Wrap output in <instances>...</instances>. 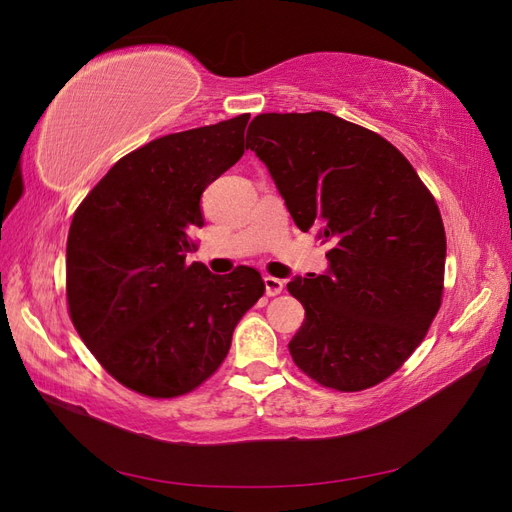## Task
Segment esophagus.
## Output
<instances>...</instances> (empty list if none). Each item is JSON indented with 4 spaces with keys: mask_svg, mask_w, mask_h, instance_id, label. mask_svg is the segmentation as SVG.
<instances>
[{
    "mask_svg": "<svg viewBox=\"0 0 512 512\" xmlns=\"http://www.w3.org/2000/svg\"><path fill=\"white\" fill-rule=\"evenodd\" d=\"M265 288H267V297H277V294L284 290V280H280V277L267 275L265 277Z\"/></svg>",
    "mask_w": 512,
    "mask_h": 512,
    "instance_id": "obj_1",
    "label": "esophagus"
}]
</instances>
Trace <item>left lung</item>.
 Returning a JSON list of instances; mask_svg holds the SVG:
<instances>
[{
	"label": "left lung",
	"instance_id": "1",
	"mask_svg": "<svg viewBox=\"0 0 512 512\" xmlns=\"http://www.w3.org/2000/svg\"><path fill=\"white\" fill-rule=\"evenodd\" d=\"M247 149L294 224L331 243L327 271L288 282L305 307L292 361L337 391L389 378L440 309L446 237L436 200L389 141L324 111L258 115Z\"/></svg>",
	"mask_w": 512,
	"mask_h": 512
}]
</instances>
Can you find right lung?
I'll return each instance as SVG.
<instances>
[{
	"mask_svg": "<svg viewBox=\"0 0 512 512\" xmlns=\"http://www.w3.org/2000/svg\"><path fill=\"white\" fill-rule=\"evenodd\" d=\"M250 115L168 134L123 156L76 209L66 247L70 318L128 389L177 397L226 359L262 294L256 269L213 275L185 256L205 226L200 196L247 149Z\"/></svg>",
	"mask_w": 512,
	"mask_h": 512,
	"instance_id": "1",
	"label": "right lung"
}]
</instances>
